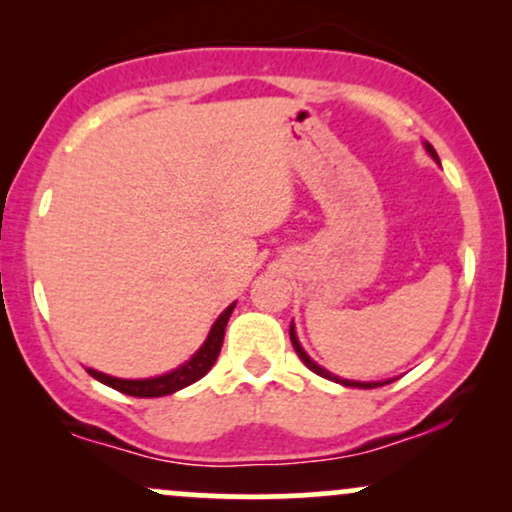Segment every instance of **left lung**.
I'll return each mask as SVG.
<instances>
[{
	"instance_id": "left-lung-1",
	"label": "left lung",
	"mask_w": 512,
	"mask_h": 512,
	"mask_svg": "<svg viewBox=\"0 0 512 512\" xmlns=\"http://www.w3.org/2000/svg\"><path fill=\"white\" fill-rule=\"evenodd\" d=\"M426 151H428V154H431V156L436 158V161H438V154H436V149H433V146L428 144V142H426ZM289 334H291V344H293V349H296L298 358H301V361H303L305 366H308L310 370H313V373L322 375V378H327V380H334V383H339V385H346V387H361V390H370V387H383V385L390 383V380H378V383H361V380H344V378H339V375H332L330 370H325V368H322V366H317V363L313 361V358H310L308 354H305V351H303V346H301V342H298V337H296V330H293V322H291V330H289Z\"/></svg>"
}]
</instances>
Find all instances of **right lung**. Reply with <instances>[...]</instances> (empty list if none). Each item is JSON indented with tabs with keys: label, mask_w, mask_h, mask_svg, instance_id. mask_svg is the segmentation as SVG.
<instances>
[{
	"label": "right lung",
	"mask_w": 512,
	"mask_h": 512,
	"mask_svg": "<svg viewBox=\"0 0 512 512\" xmlns=\"http://www.w3.org/2000/svg\"><path fill=\"white\" fill-rule=\"evenodd\" d=\"M233 308H236V303L228 305V308L219 315V320H216L214 327H211L207 342L199 346L197 354L192 356L190 361L182 363V366L170 370V373L156 375V378H144V380H125V378H113V375L101 373V370L86 368L88 375H91V378H96V380H101L103 385H108V387H113V390L122 392V395H132V397L173 395V392L182 390V387L197 383V380L204 378V375H207L211 370V366H214L216 358H219V351H221V344H223V334H226L228 317H231Z\"/></svg>",
	"instance_id": "obj_1"
}]
</instances>
